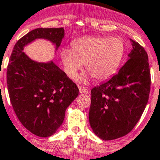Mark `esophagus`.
<instances>
[{
  "mask_svg": "<svg viewBox=\"0 0 160 160\" xmlns=\"http://www.w3.org/2000/svg\"><path fill=\"white\" fill-rule=\"evenodd\" d=\"M79 89H80V92H81V93H86V94L89 93V90L86 88H83V87L81 86H79Z\"/></svg>",
  "mask_w": 160,
  "mask_h": 160,
  "instance_id": "1",
  "label": "esophagus"
}]
</instances>
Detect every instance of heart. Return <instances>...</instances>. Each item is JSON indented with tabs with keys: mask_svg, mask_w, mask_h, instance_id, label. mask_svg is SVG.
Returning <instances> with one entry per match:
<instances>
[{
	"mask_svg": "<svg viewBox=\"0 0 160 160\" xmlns=\"http://www.w3.org/2000/svg\"><path fill=\"white\" fill-rule=\"evenodd\" d=\"M124 50L123 41L119 37L89 36L73 41L72 49L62 50V60L70 77H75L84 62L90 76L100 81L115 73Z\"/></svg>",
	"mask_w": 160,
	"mask_h": 160,
	"instance_id": "obj_1",
	"label": "heart"
}]
</instances>
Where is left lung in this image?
<instances>
[{"instance_id":"obj_1","label":"left lung","mask_w":160,"mask_h":160,"mask_svg":"<svg viewBox=\"0 0 160 160\" xmlns=\"http://www.w3.org/2000/svg\"><path fill=\"white\" fill-rule=\"evenodd\" d=\"M117 74L91 90L88 119L92 131L105 141L125 136L140 119L151 91L148 55L137 41Z\"/></svg>"}]
</instances>
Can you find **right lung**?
I'll return each mask as SVG.
<instances>
[{"label":"right lung","mask_w":160,"mask_h":160,"mask_svg":"<svg viewBox=\"0 0 160 160\" xmlns=\"http://www.w3.org/2000/svg\"><path fill=\"white\" fill-rule=\"evenodd\" d=\"M63 37V28L31 31L17 41L7 67L8 92L14 112L27 129L41 138L52 136L61 126L79 88L53 62H37L22 50L38 38L50 41L57 49Z\"/></svg>","instance_id":"right-lung-1"}]
</instances>
